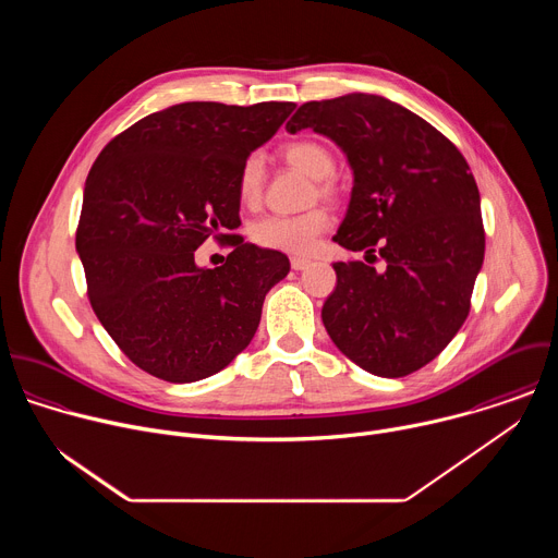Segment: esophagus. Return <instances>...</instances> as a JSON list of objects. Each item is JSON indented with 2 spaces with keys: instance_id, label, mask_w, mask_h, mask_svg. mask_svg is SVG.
<instances>
[{
  "instance_id": "esophagus-1",
  "label": "esophagus",
  "mask_w": 558,
  "mask_h": 558,
  "mask_svg": "<svg viewBox=\"0 0 558 558\" xmlns=\"http://www.w3.org/2000/svg\"><path fill=\"white\" fill-rule=\"evenodd\" d=\"M308 258H291V269H295V271H300V269H304V267H308Z\"/></svg>"
}]
</instances>
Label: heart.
I'll return each mask as SVG.
<instances>
[{
    "label": "heart",
    "mask_w": 558,
    "mask_h": 558,
    "mask_svg": "<svg viewBox=\"0 0 558 558\" xmlns=\"http://www.w3.org/2000/svg\"><path fill=\"white\" fill-rule=\"evenodd\" d=\"M282 156L291 168L315 179L317 196L329 198L336 194V185L329 179L336 170V156L325 143L313 138H298L282 147ZM235 192L243 207L254 209L260 205L265 192V163L260 154L254 151L245 158V163L238 170ZM327 227L329 214L323 207H315L295 216H263L256 222H252L250 235L256 245L265 250L284 254H306L311 252L317 238L325 233Z\"/></svg>",
    "instance_id": "b5f03b06"
}]
</instances>
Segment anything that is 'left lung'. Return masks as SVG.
Returning a JSON list of instances; mask_svg holds the SVG:
<instances>
[{
  "label": "left lung",
  "instance_id": "obj_1",
  "mask_svg": "<svg viewBox=\"0 0 558 558\" xmlns=\"http://www.w3.org/2000/svg\"><path fill=\"white\" fill-rule=\"evenodd\" d=\"M304 128L336 141L353 170L333 241L386 263L381 271L333 265L325 329L364 371L411 375L448 347L470 311L486 252L474 177L439 130L377 95L308 101L287 123L293 134Z\"/></svg>",
  "mask_w": 558,
  "mask_h": 558
}]
</instances>
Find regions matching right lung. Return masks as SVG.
I'll use <instances>...</instances> for the list:
<instances>
[{
    "label": "right lung",
    "instance_id": "obj_1",
    "mask_svg": "<svg viewBox=\"0 0 558 558\" xmlns=\"http://www.w3.org/2000/svg\"><path fill=\"white\" fill-rule=\"evenodd\" d=\"M293 108L179 104L101 149L84 190L76 252L99 323L145 373L196 381L252 342L289 258L222 231L241 225L238 170ZM209 234L232 254L203 270L193 252Z\"/></svg>",
    "mask_w": 558,
    "mask_h": 558
}]
</instances>
